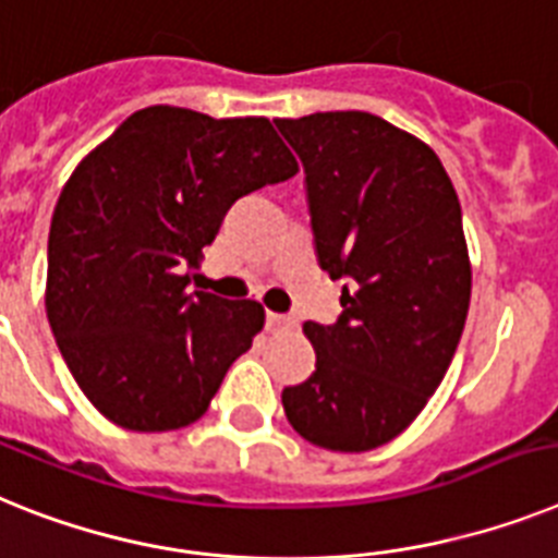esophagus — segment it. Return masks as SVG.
<instances>
[{
  "label": "esophagus",
  "mask_w": 558,
  "mask_h": 558,
  "mask_svg": "<svg viewBox=\"0 0 558 558\" xmlns=\"http://www.w3.org/2000/svg\"><path fill=\"white\" fill-rule=\"evenodd\" d=\"M298 326L292 315H278V312H266V329L269 331H289Z\"/></svg>",
  "instance_id": "obj_1"
}]
</instances>
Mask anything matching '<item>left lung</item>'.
<instances>
[{
    "label": "left lung",
    "mask_w": 558,
    "mask_h": 558,
    "mask_svg": "<svg viewBox=\"0 0 558 558\" xmlns=\"http://www.w3.org/2000/svg\"><path fill=\"white\" fill-rule=\"evenodd\" d=\"M275 128L303 163L317 264L343 280L335 326H303L315 374L280 400L312 446L372 451L414 423L460 345V198L437 153L380 116L312 112Z\"/></svg>",
    "instance_id": "8db88e82"
}]
</instances>
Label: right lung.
<instances>
[{"instance_id":"1","label":"right lung","mask_w":558,"mask_h":558,"mask_svg":"<svg viewBox=\"0 0 558 558\" xmlns=\"http://www.w3.org/2000/svg\"><path fill=\"white\" fill-rule=\"evenodd\" d=\"M298 172L266 119L133 112L64 184L48 238V320L110 423L175 430L209 409L264 329L255 301L186 292L241 195Z\"/></svg>"}]
</instances>
